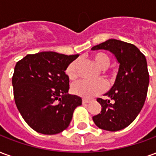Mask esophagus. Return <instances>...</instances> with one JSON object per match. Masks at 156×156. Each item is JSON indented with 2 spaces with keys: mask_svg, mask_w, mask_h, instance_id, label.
I'll list each match as a JSON object with an SVG mask.
<instances>
[{
  "mask_svg": "<svg viewBox=\"0 0 156 156\" xmlns=\"http://www.w3.org/2000/svg\"><path fill=\"white\" fill-rule=\"evenodd\" d=\"M83 104H89V103H91V100H89V99H83Z\"/></svg>",
  "mask_w": 156,
  "mask_h": 156,
  "instance_id": "esophagus-1",
  "label": "esophagus"
}]
</instances>
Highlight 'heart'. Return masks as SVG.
Listing matches in <instances>:
<instances>
[{
  "mask_svg": "<svg viewBox=\"0 0 156 156\" xmlns=\"http://www.w3.org/2000/svg\"><path fill=\"white\" fill-rule=\"evenodd\" d=\"M93 60L96 66L99 68H106L109 65V58L107 55L103 52L95 53L93 56ZM77 64L78 62H72L66 68V74L70 79H73L77 76ZM106 88V84L105 81L101 79L95 81H88V80H79L74 83L72 86V91L78 96L82 98H90L94 95L101 94Z\"/></svg>",
  "mask_w": 156,
  "mask_h": 156,
  "instance_id": "b5f03b06",
  "label": "heart"
}]
</instances>
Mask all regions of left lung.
Here are the masks:
<instances>
[{"instance_id": "1", "label": "left lung", "mask_w": 156, "mask_h": 156, "mask_svg": "<svg viewBox=\"0 0 156 156\" xmlns=\"http://www.w3.org/2000/svg\"><path fill=\"white\" fill-rule=\"evenodd\" d=\"M91 50L110 51L119 64L115 83L105 94L108 99H97L101 113L93 120L102 129L121 130L135 119L144 106L150 81L146 58L134 45L116 39H108Z\"/></svg>"}]
</instances>
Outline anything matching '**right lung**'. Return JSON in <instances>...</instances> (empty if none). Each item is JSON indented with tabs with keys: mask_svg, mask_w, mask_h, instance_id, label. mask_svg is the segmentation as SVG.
Instances as JSON below:
<instances>
[{
	"mask_svg": "<svg viewBox=\"0 0 156 156\" xmlns=\"http://www.w3.org/2000/svg\"><path fill=\"white\" fill-rule=\"evenodd\" d=\"M78 56L41 51L16 62L12 77L15 103L32 129L56 134L68 127L82 98L68 94L69 78L65 71Z\"/></svg>",
	"mask_w": 156,
	"mask_h": 156,
	"instance_id": "right-lung-1",
	"label": "right lung"
}]
</instances>
